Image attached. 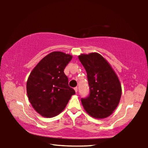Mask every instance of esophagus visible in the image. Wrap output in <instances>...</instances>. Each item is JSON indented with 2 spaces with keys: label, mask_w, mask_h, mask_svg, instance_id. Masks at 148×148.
I'll use <instances>...</instances> for the list:
<instances>
[{
  "label": "esophagus",
  "mask_w": 148,
  "mask_h": 148,
  "mask_svg": "<svg viewBox=\"0 0 148 148\" xmlns=\"http://www.w3.org/2000/svg\"><path fill=\"white\" fill-rule=\"evenodd\" d=\"M74 91H76V92H77V87H74Z\"/></svg>",
  "instance_id": "obj_1"
}]
</instances>
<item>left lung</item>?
<instances>
[{
	"label": "left lung",
	"instance_id": "obj_1",
	"mask_svg": "<svg viewBox=\"0 0 148 148\" xmlns=\"http://www.w3.org/2000/svg\"><path fill=\"white\" fill-rule=\"evenodd\" d=\"M79 60L87 72L90 94L82 99V104L89 116L96 119L110 116L119 103L121 86L116 72L98 53L81 54Z\"/></svg>",
	"mask_w": 148,
	"mask_h": 148
}]
</instances>
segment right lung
I'll return each mask as SVG.
<instances>
[{"instance_id":"1","label":"right lung","mask_w":148,"mask_h":148,"mask_svg":"<svg viewBox=\"0 0 148 148\" xmlns=\"http://www.w3.org/2000/svg\"><path fill=\"white\" fill-rule=\"evenodd\" d=\"M72 56L53 51L40 61L30 74L27 92L33 108L45 117L59 114L68 104L74 90L69 86L64 69Z\"/></svg>"}]
</instances>
